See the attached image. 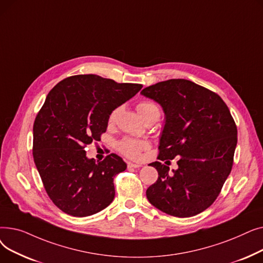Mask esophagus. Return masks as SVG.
<instances>
[{
  "label": "esophagus",
  "mask_w": 263,
  "mask_h": 263,
  "mask_svg": "<svg viewBox=\"0 0 263 263\" xmlns=\"http://www.w3.org/2000/svg\"><path fill=\"white\" fill-rule=\"evenodd\" d=\"M141 166H142V165H140V164H134V163H131V162L128 163V168H140Z\"/></svg>",
  "instance_id": "34e87169"
}]
</instances>
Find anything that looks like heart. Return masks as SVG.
Wrapping results in <instances>:
<instances>
[{
	"mask_svg": "<svg viewBox=\"0 0 263 263\" xmlns=\"http://www.w3.org/2000/svg\"><path fill=\"white\" fill-rule=\"evenodd\" d=\"M136 108H137V112L140 113V115L142 116V118L144 120H146L150 117L160 115L159 106L153 101H142L137 104ZM119 110H120V107H116L109 113V115H108L109 123H113L116 120ZM147 148H148V144L146 142L134 140V139H129V137H126V139L121 140L118 144V150L120 151V153L123 156H126L127 158L132 159V160L140 159L141 153L144 149H147Z\"/></svg>",
	"mask_w": 263,
	"mask_h": 263,
	"instance_id": "heart-1",
	"label": "heart"
}]
</instances>
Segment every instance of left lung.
<instances>
[{"mask_svg":"<svg viewBox=\"0 0 263 263\" xmlns=\"http://www.w3.org/2000/svg\"><path fill=\"white\" fill-rule=\"evenodd\" d=\"M158 102L165 113L160 161L179 158L178 170L154 162L159 174L146 195L162 212L194 216L215 201L228 178L238 130L230 110L220 97L184 79L159 82L141 92Z\"/></svg>","mask_w":263,"mask_h":263,"instance_id":"8db88e82","label":"left lung"}]
</instances>
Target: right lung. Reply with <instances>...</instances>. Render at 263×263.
<instances>
[{"label": "right lung", "instance_id": "obj_1", "mask_svg": "<svg viewBox=\"0 0 263 263\" xmlns=\"http://www.w3.org/2000/svg\"><path fill=\"white\" fill-rule=\"evenodd\" d=\"M96 74L69 77L48 93L33 127V158L45 190L63 212L83 217L115 197L114 177L127 168L115 154L96 162L85 148L101 140L108 115L142 89Z\"/></svg>", "mask_w": 263, "mask_h": 263}]
</instances>
